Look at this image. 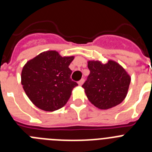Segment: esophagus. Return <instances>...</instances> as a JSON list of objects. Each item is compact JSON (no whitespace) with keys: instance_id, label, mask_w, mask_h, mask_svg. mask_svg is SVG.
Returning <instances> with one entry per match:
<instances>
[{"instance_id":"1","label":"esophagus","mask_w":152,"mask_h":152,"mask_svg":"<svg viewBox=\"0 0 152 152\" xmlns=\"http://www.w3.org/2000/svg\"><path fill=\"white\" fill-rule=\"evenodd\" d=\"M84 79H81V80H80L78 81V84L80 86H81L83 84H84Z\"/></svg>"}]
</instances>
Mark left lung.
Segmentation results:
<instances>
[{
	"label": "left lung",
	"instance_id": "8db88e82",
	"mask_svg": "<svg viewBox=\"0 0 152 152\" xmlns=\"http://www.w3.org/2000/svg\"><path fill=\"white\" fill-rule=\"evenodd\" d=\"M90 75L82 88L88 100L96 107L107 110L123 101L128 92L131 77L116 61L106 64L89 61Z\"/></svg>",
	"mask_w": 152,
	"mask_h": 152
}]
</instances>
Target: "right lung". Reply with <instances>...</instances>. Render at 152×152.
I'll use <instances>...</instances> for the list:
<instances>
[{
	"label": "right lung",
	"instance_id": "1",
	"mask_svg": "<svg viewBox=\"0 0 152 152\" xmlns=\"http://www.w3.org/2000/svg\"><path fill=\"white\" fill-rule=\"evenodd\" d=\"M74 56L61 57L56 51H47L29 60L23 68L21 84L29 100L45 111L64 107L77 84L71 79L68 68Z\"/></svg>",
	"mask_w": 152,
	"mask_h": 152
}]
</instances>
